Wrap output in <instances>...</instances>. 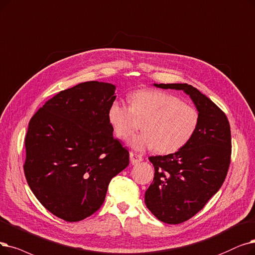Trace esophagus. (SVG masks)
Segmentation results:
<instances>
[{
    "instance_id": "34e87169",
    "label": "esophagus",
    "mask_w": 255,
    "mask_h": 255,
    "mask_svg": "<svg viewBox=\"0 0 255 255\" xmlns=\"http://www.w3.org/2000/svg\"><path fill=\"white\" fill-rule=\"evenodd\" d=\"M141 160H142L141 155L135 154L133 152H130V161H131L132 164H135V163H137V162H139Z\"/></svg>"
}]
</instances>
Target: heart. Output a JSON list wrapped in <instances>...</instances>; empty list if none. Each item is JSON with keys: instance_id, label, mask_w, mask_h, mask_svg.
Returning a JSON list of instances; mask_svg holds the SVG:
<instances>
[{"instance_id": "heart-1", "label": "heart", "mask_w": 255, "mask_h": 255, "mask_svg": "<svg viewBox=\"0 0 255 255\" xmlns=\"http://www.w3.org/2000/svg\"><path fill=\"white\" fill-rule=\"evenodd\" d=\"M130 106L114 101L107 110V120L114 133L128 138L135 130L134 118L142 120L141 133L130 139L134 150L152 149L172 154L184 148L199 126L200 115L196 107L178 97L159 90H138L129 98Z\"/></svg>"}]
</instances>
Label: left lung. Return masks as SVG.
<instances>
[{"label":"left lung","mask_w":255,"mask_h":255,"mask_svg":"<svg viewBox=\"0 0 255 255\" xmlns=\"http://www.w3.org/2000/svg\"><path fill=\"white\" fill-rule=\"evenodd\" d=\"M183 91L195 103L200 122L187 145L168 155L150 156L154 179L145 194L150 212L163 223L190 220L222 186L231 158L228 119L209 98L186 83L154 84Z\"/></svg>","instance_id":"1"}]
</instances>
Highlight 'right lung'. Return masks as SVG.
<instances>
[{
  "label": "right lung",
  "instance_id": "obj_1",
  "mask_svg": "<svg viewBox=\"0 0 255 255\" xmlns=\"http://www.w3.org/2000/svg\"><path fill=\"white\" fill-rule=\"evenodd\" d=\"M116 86L87 81L59 92L29 122L24 172L50 213L78 222L101 207L108 184L129 164V152L107 120Z\"/></svg>",
  "mask_w": 255,
  "mask_h": 255
}]
</instances>
